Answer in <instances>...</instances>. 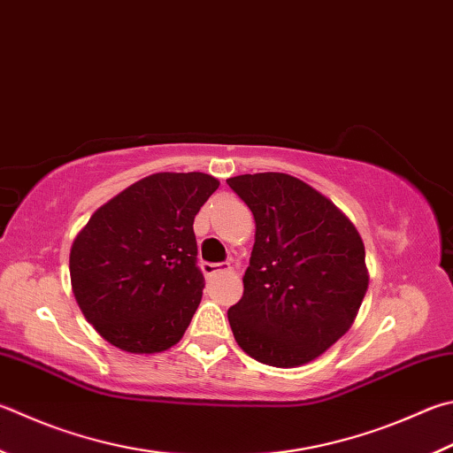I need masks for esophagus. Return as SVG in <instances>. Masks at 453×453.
Wrapping results in <instances>:
<instances>
[{
  "label": "esophagus",
  "mask_w": 453,
  "mask_h": 453,
  "mask_svg": "<svg viewBox=\"0 0 453 453\" xmlns=\"http://www.w3.org/2000/svg\"><path fill=\"white\" fill-rule=\"evenodd\" d=\"M202 271L205 277H213L218 273H226V271H229V265L227 263H202Z\"/></svg>",
  "instance_id": "esophagus-1"
}]
</instances>
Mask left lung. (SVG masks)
Masks as SVG:
<instances>
[{"label": "left lung", "mask_w": 453, "mask_h": 453, "mask_svg": "<svg viewBox=\"0 0 453 453\" xmlns=\"http://www.w3.org/2000/svg\"><path fill=\"white\" fill-rule=\"evenodd\" d=\"M255 219L243 297L227 319L257 363L295 368L319 358L355 323L368 289L355 224L303 180L283 172L229 178Z\"/></svg>", "instance_id": "obj_1"}]
</instances>
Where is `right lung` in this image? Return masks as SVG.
I'll list each match as a JSON object with an SVG mask.
<instances>
[{
	"label": "right lung",
	"mask_w": 453,
	"mask_h": 453,
	"mask_svg": "<svg viewBox=\"0 0 453 453\" xmlns=\"http://www.w3.org/2000/svg\"><path fill=\"white\" fill-rule=\"evenodd\" d=\"M219 182L158 172L101 205L71 245V287L95 331L133 355L182 339L202 301L194 218Z\"/></svg>",
	"instance_id": "1"
}]
</instances>
